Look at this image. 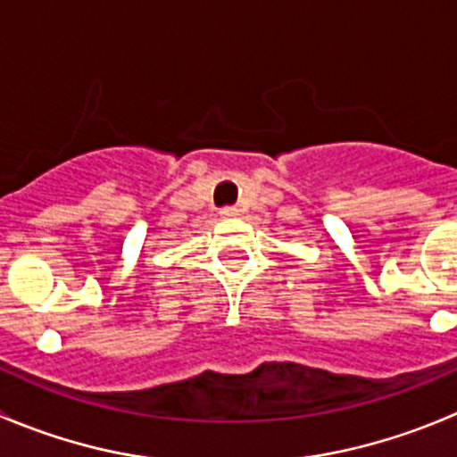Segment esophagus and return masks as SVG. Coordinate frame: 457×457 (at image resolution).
Returning a JSON list of instances; mask_svg holds the SVG:
<instances>
[{
  "label": "esophagus",
  "instance_id": "1",
  "mask_svg": "<svg viewBox=\"0 0 457 457\" xmlns=\"http://www.w3.org/2000/svg\"><path fill=\"white\" fill-rule=\"evenodd\" d=\"M220 216L223 219H234V216H238V210L237 207H225V210H220Z\"/></svg>",
  "mask_w": 457,
  "mask_h": 457
}]
</instances>
